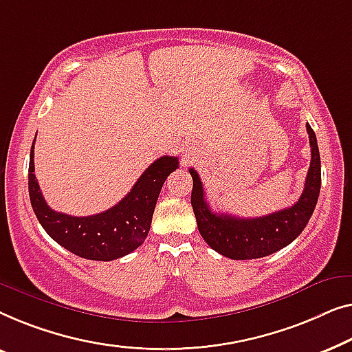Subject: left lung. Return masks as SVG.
<instances>
[{
    "instance_id": "8db88e82",
    "label": "left lung",
    "mask_w": 352,
    "mask_h": 352,
    "mask_svg": "<svg viewBox=\"0 0 352 352\" xmlns=\"http://www.w3.org/2000/svg\"><path fill=\"white\" fill-rule=\"evenodd\" d=\"M311 145V164L306 175L305 190L292 207L274 214L241 219L228 214H215L206 201L199 174L190 169L192 177L191 206L195 210L197 230L215 252L231 260H252L268 256L301 234L313 215L320 192V155L318 138L306 124Z\"/></svg>"
}]
</instances>
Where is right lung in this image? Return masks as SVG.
<instances>
[{
	"label": "right lung",
	"instance_id": "obj_1",
	"mask_svg": "<svg viewBox=\"0 0 352 352\" xmlns=\"http://www.w3.org/2000/svg\"><path fill=\"white\" fill-rule=\"evenodd\" d=\"M34 140L30 151L28 192L34 215L57 244L81 258L110 261L140 247L151 226L157 196L170 172L178 169V157L156 160L111 209L89 217H72L46 204L34 177Z\"/></svg>",
	"mask_w": 352,
	"mask_h": 352
}]
</instances>
